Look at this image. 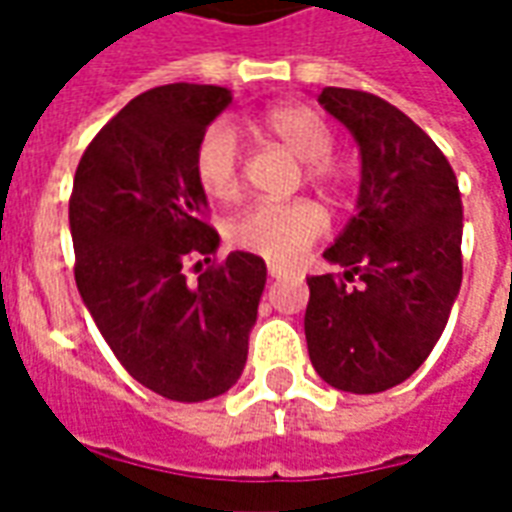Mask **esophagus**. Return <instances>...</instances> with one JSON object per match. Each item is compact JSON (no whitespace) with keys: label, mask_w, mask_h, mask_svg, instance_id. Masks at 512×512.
Here are the masks:
<instances>
[{"label":"esophagus","mask_w":512,"mask_h":512,"mask_svg":"<svg viewBox=\"0 0 512 512\" xmlns=\"http://www.w3.org/2000/svg\"><path fill=\"white\" fill-rule=\"evenodd\" d=\"M268 277L282 279V277H288V271H285L282 266H274V263H268Z\"/></svg>","instance_id":"esophagus-1"}]
</instances>
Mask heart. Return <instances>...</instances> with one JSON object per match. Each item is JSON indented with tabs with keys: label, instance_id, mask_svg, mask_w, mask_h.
I'll use <instances>...</instances> for the list:
<instances>
[{
	"label": "heart",
	"instance_id": "heart-1",
	"mask_svg": "<svg viewBox=\"0 0 512 512\" xmlns=\"http://www.w3.org/2000/svg\"><path fill=\"white\" fill-rule=\"evenodd\" d=\"M257 128L301 158L304 178L323 189L343 183V169L332 158L334 128L312 106L277 104L257 115ZM241 142L230 123L216 120L202 131L194 147V178L200 189L216 202H230L241 191ZM326 230V211L307 197L285 202H255L230 219L227 241L271 260L293 263L310 249Z\"/></svg>",
	"mask_w": 512,
	"mask_h": 512
}]
</instances>
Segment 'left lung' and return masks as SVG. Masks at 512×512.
<instances>
[{
    "mask_svg": "<svg viewBox=\"0 0 512 512\" xmlns=\"http://www.w3.org/2000/svg\"><path fill=\"white\" fill-rule=\"evenodd\" d=\"M321 106L362 153L359 211L323 257L345 274L307 277L304 334L334 389L403 384L439 343L461 290L463 208L450 161L384 98L323 87Z\"/></svg>",
    "mask_w": 512,
    "mask_h": 512,
    "instance_id": "obj_1",
    "label": "left lung"
}]
</instances>
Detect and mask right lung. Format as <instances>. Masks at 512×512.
Segmentation results:
<instances>
[{"label":"right lung","instance_id":"right-lung-1","mask_svg":"<svg viewBox=\"0 0 512 512\" xmlns=\"http://www.w3.org/2000/svg\"><path fill=\"white\" fill-rule=\"evenodd\" d=\"M233 95L164 84L136 95L84 150L71 191L73 277L128 376L156 395L197 403L241 378L266 263L230 252L194 178V147ZM191 259L212 266L191 280ZM200 268V263H194Z\"/></svg>","mask_w":512,"mask_h":512}]
</instances>
